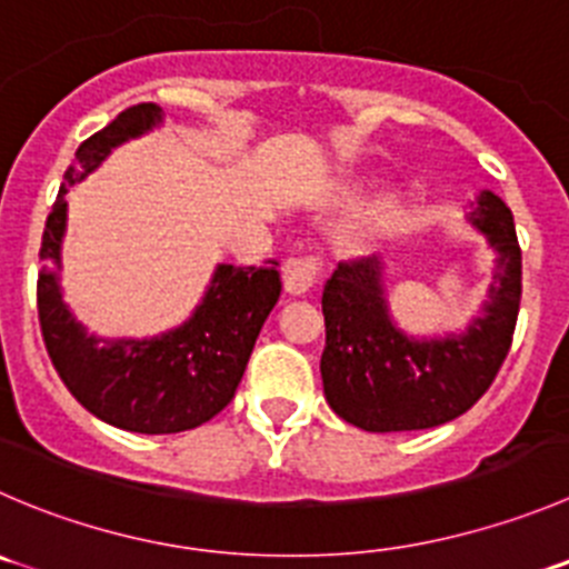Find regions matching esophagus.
Segmentation results:
<instances>
[{"label":"esophagus","mask_w":569,"mask_h":569,"mask_svg":"<svg viewBox=\"0 0 569 569\" xmlns=\"http://www.w3.org/2000/svg\"><path fill=\"white\" fill-rule=\"evenodd\" d=\"M281 279L284 290L293 296H305L321 281V257L318 253H305V257H290L281 264Z\"/></svg>","instance_id":"obj_1"}]
</instances>
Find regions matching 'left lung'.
Masks as SVG:
<instances>
[{"label":"left lung","instance_id":"1","mask_svg":"<svg viewBox=\"0 0 569 569\" xmlns=\"http://www.w3.org/2000/svg\"><path fill=\"white\" fill-rule=\"evenodd\" d=\"M469 223L497 251L483 316L461 335L416 340L388 316L380 257L335 268L321 310L323 397L349 425L369 432L427 430L467 413L495 382L517 327L522 251L511 209L480 192Z\"/></svg>","mask_w":569,"mask_h":569}]
</instances>
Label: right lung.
Wrapping results in <instances>:
<instances>
[{
  "label": "right lung",
  "mask_w": 569,
  "mask_h": 569,
  "mask_svg": "<svg viewBox=\"0 0 569 569\" xmlns=\"http://www.w3.org/2000/svg\"><path fill=\"white\" fill-rule=\"evenodd\" d=\"M159 122L161 108L139 102L80 144L63 172L38 253V321L58 377L97 419L148 436L192 430L234 399L259 329L281 293L276 262L218 264L192 318L159 338L100 340L74 321L58 288L69 187L100 167L111 148Z\"/></svg>",
  "instance_id": "1"
}]
</instances>
